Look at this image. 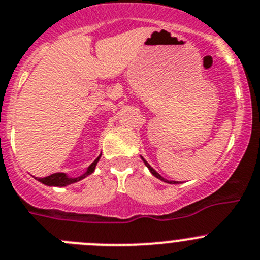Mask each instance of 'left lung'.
Here are the masks:
<instances>
[{
  "mask_svg": "<svg viewBox=\"0 0 260 260\" xmlns=\"http://www.w3.org/2000/svg\"><path fill=\"white\" fill-rule=\"evenodd\" d=\"M142 159H143V160H144L145 166H147L148 169H149V170H150V172H152V174H153V175H154V176H155V177H157V179H159V180H163V181H165V182H170V184H172V182H171V181H167V180H165V179H163V177H162V176H160V175H159V174H158V172H155V171H154V170H153V169H152V167H150V165H149V163H148V162H147V160H145V159H144V158H143V157H142ZM174 184H176V181H175V182H174Z\"/></svg>",
  "mask_w": 260,
  "mask_h": 260,
  "instance_id": "obj_1",
  "label": "left lung"
}]
</instances>
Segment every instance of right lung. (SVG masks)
<instances>
[{
  "label": "right lung",
  "instance_id": "right-lung-1",
  "mask_svg": "<svg viewBox=\"0 0 260 260\" xmlns=\"http://www.w3.org/2000/svg\"><path fill=\"white\" fill-rule=\"evenodd\" d=\"M100 158H101V155L94 160V162L91 163L90 166H89L88 171H86L85 174L81 175V176H79V177H76V179H71V177L66 176L65 174L57 172V174H52L47 177H39L38 181H41L42 184H44V185H48V186H66V185L74 184V182L83 180L84 177H86L88 175L93 174V171H94V169H95V165H97V162L100 160Z\"/></svg>",
  "mask_w": 260,
  "mask_h": 260
}]
</instances>
